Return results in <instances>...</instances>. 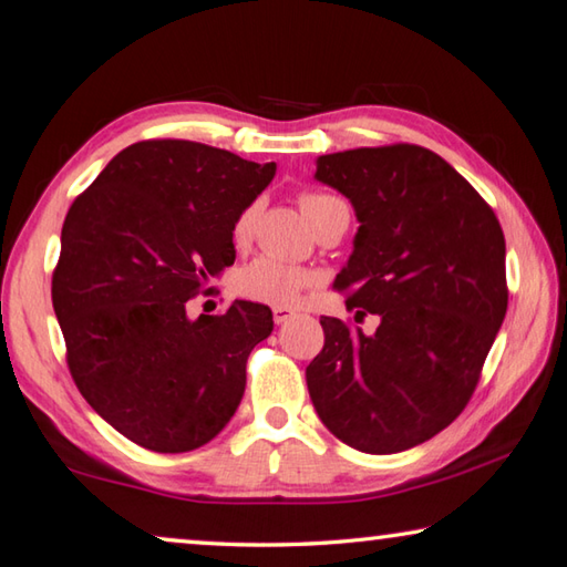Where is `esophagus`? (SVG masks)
<instances>
[{
	"label": "esophagus",
	"instance_id": "34e87169",
	"mask_svg": "<svg viewBox=\"0 0 567 567\" xmlns=\"http://www.w3.org/2000/svg\"><path fill=\"white\" fill-rule=\"evenodd\" d=\"M295 317V312L290 307H275L272 309V319H275V324H285V321H290Z\"/></svg>",
	"mask_w": 567,
	"mask_h": 567
}]
</instances>
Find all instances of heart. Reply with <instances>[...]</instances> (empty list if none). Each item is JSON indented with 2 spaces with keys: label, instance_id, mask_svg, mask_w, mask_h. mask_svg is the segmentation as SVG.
I'll return each instance as SVG.
<instances>
[{
  "label": "heart",
  "instance_id": "1",
  "mask_svg": "<svg viewBox=\"0 0 567 567\" xmlns=\"http://www.w3.org/2000/svg\"><path fill=\"white\" fill-rule=\"evenodd\" d=\"M331 196L324 194H305L299 198V208H302L305 218L312 224L317 208L329 202ZM255 226V208H246L233 224V243L236 246H246L252 236ZM312 285V275L307 270L297 268L285 260H277L272 255H260V258L243 265L236 275V290L252 299V302L275 305V307H292L299 302V297Z\"/></svg>",
  "mask_w": 567,
  "mask_h": 567
}]
</instances>
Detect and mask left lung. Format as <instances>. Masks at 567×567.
Wrapping results in <instances>:
<instances>
[{"instance_id": "left-lung-1", "label": "left lung", "mask_w": 567, "mask_h": 567, "mask_svg": "<svg viewBox=\"0 0 567 567\" xmlns=\"http://www.w3.org/2000/svg\"><path fill=\"white\" fill-rule=\"evenodd\" d=\"M315 179L347 196L361 224L334 287L381 324L365 337L319 319L309 398L349 447L410 450L445 430L480 381L508 305L504 230L474 186L417 144L321 154Z\"/></svg>"}]
</instances>
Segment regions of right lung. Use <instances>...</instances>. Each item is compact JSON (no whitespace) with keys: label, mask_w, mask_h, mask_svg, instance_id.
<instances>
[{"label":"right lung","mask_w":567,"mask_h":567,"mask_svg":"<svg viewBox=\"0 0 567 567\" xmlns=\"http://www.w3.org/2000/svg\"><path fill=\"white\" fill-rule=\"evenodd\" d=\"M275 162L186 140L130 144L63 220L51 297L78 391L152 452L206 445L240 405L270 307L236 299L188 319L186 302L236 260L233 224Z\"/></svg>","instance_id":"obj_1"}]
</instances>
